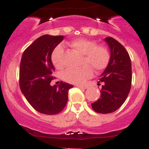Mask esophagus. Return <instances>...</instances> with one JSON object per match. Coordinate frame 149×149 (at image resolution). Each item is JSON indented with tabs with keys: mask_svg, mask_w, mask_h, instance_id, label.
Segmentation results:
<instances>
[{
	"mask_svg": "<svg viewBox=\"0 0 149 149\" xmlns=\"http://www.w3.org/2000/svg\"><path fill=\"white\" fill-rule=\"evenodd\" d=\"M76 87H78V88H81V89H87V87H84V86H81V85H76Z\"/></svg>",
	"mask_w": 149,
	"mask_h": 149,
	"instance_id": "obj_1",
	"label": "esophagus"
}]
</instances>
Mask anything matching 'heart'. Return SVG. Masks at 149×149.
<instances>
[{
    "instance_id": "obj_1",
    "label": "heart",
    "mask_w": 149,
    "mask_h": 149,
    "mask_svg": "<svg viewBox=\"0 0 149 149\" xmlns=\"http://www.w3.org/2000/svg\"><path fill=\"white\" fill-rule=\"evenodd\" d=\"M70 47L83 55V65L77 68H68L62 74V78L66 82L74 84H82L93 74V68L96 72H101L109 65L110 56L107 49L97 45L93 40L86 38H77L69 44ZM62 47L60 45L54 48L51 53V61L54 67L58 69L63 68Z\"/></svg>"
}]
</instances>
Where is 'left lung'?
<instances>
[{
    "instance_id": "1",
    "label": "left lung",
    "mask_w": 149,
    "mask_h": 149,
    "mask_svg": "<svg viewBox=\"0 0 149 149\" xmlns=\"http://www.w3.org/2000/svg\"><path fill=\"white\" fill-rule=\"evenodd\" d=\"M110 49L109 65L100 76L102 83L100 99L91 104L97 113L114 112L123 105L131 87V60L124 46L113 38H105Z\"/></svg>"
}]
</instances>
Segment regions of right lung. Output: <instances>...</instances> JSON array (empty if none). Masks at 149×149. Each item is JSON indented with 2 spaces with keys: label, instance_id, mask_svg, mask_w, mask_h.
Wrapping results in <instances>:
<instances>
[{
  "label": "right lung",
  "instance_id": "right-lung-1",
  "mask_svg": "<svg viewBox=\"0 0 149 149\" xmlns=\"http://www.w3.org/2000/svg\"><path fill=\"white\" fill-rule=\"evenodd\" d=\"M63 38L43 35L28 47L22 56L20 90L29 104L42 114H56L62 111L68 101V90L73 87L62 81L57 86L50 85L55 78L51 53Z\"/></svg>",
  "mask_w": 149,
  "mask_h": 149
}]
</instances>
